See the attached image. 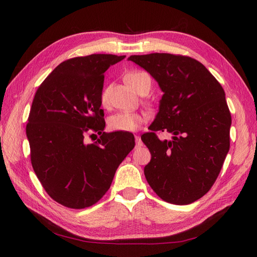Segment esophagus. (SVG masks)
Here are the masks:
<instances>
[{"instance_id":"obj_1","label":"esophagus","mask_w":257,"mask_h":257,"mask_svg":"<svg viewBox=\"0 0 257 257\" xmlns=\"http://www.w3.org/2000/svg\"><path fill=\"white\" fill-rule=\"evenodd\" d=\"M135 140H136V147H141L143 144V140H141L140 136H135Z\"/></svg>"}]
</instances>
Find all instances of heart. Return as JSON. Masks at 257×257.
<instances>
[{
  "label": "heart",
  "instance_id": "1",
  "mask_svg": "<svg viewBox=\"0 0 257 257\" xmlns=\"http://www.w3.org/2000/svg\"><path fill=\"white\" fill-rule=\"evenodd\" d=\"M150 78L149 75L141 72V70H134L124 75V81L132 88H134L137 92H140L141 87L145 79ZM108 92L109 89L103 88L100 92V103L102 106L108 105ZM146 116L143 112H133V111H119L111 114L108 118V128L113 132H121V133H130L136 132L140 128V125L146 122Z\"/></svg>",
  "mask_w": 257,
  "mask_h": 257
}]
</instances>
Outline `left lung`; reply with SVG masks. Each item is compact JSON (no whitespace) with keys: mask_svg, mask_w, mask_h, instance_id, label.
I'll return each instance as SVG.
<instances>
[{"mask_svg":"<svg viewBox=\"0 0 257 257\" xmlns=\"http://www.w3.org/2000/svg\"><path fill=\"white\" fill-rule=\"evenodd\" d=\"M129 61L146 69L163 91L151 132L141 136L151 154L145 177L163 201L192 203L209 192L230 150L232 118L224 89L192 57L152 53ZM158 131L171 132L173 140L161 142Z\"/></svg>","mask_w":257,"mask_h":257,"instance_id":"obj_1","label":"left lung"}]
</instances>
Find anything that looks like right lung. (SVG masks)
<instances>
[{
    "mask_svg": "<svg viewBox=\"0 0 257 257\" xmlns=\"http://www.w3.org/2000/svg\"><path fill=\"white\" fill-rule=\"evenodd\" d=\"M124 56L92 54L61 63L38 87L26 124L34 172L47 194L70 209H85L110 188L134 149L130 133H103V73ZM100 138L86 144L84 136Z\"/></svg>",
    "mask_w": 257,
    "mask_h": 257,
    "instance_id": "1",
    "label": "right lung"
}]
</instances>
